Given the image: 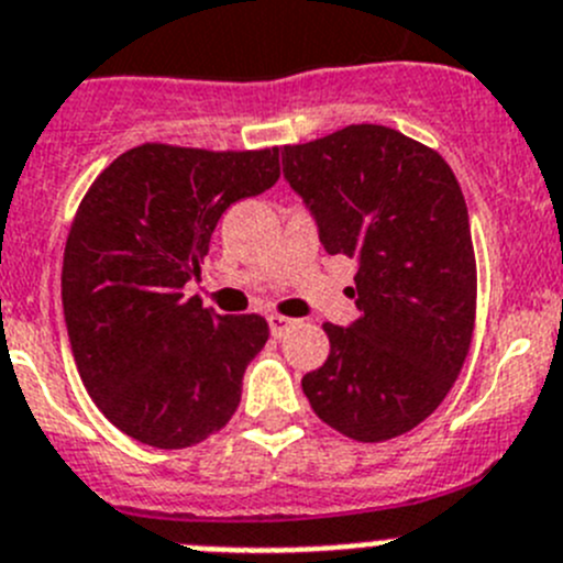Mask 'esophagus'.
Listing matches in <instances>:
<instances>
[{"label":"esophagus","mask_w":563,"mask_h":563,"mask_svg":"<svg viewBox=\"0 0 563 563\" xmlns=\"http://www.w3.org/2000/svg\"><path fill=\"white\" fill-rule=\"evenodd\" d=\"M291 324H294V319L277 317V313H272V317H269V333L275 335V339H280V335L286 333V330L291 328Z\"/></svg>","instance_id":"34e87169"}]
</instances>
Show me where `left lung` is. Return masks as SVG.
<instances>
[{
    "mask_svg": "<svg viewBox=\"0 0 563 563\" xmlns=\"http://www.w3.org/2000/svg\"><path fill=\"white\" fill-rule=\"evenodd\" d=\"M328 255L355 257L358 319L324 324L330 355L302 377L322 422L355 441L408 433L448 397L475 328L470 213L439 152L380 124L283 146Z\"/></svg>",
    "mask_w": 563,
    "mask_h": 563,
    "instance_id": "left-lung-1",
    "label": "left lung"
}]
</instances>
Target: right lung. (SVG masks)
<instances>
[{
    "label": "right lung",
    "mask_w": 563,
    "mask_h": 563,
    "mask_svg": "<svg viewBox=\"0 0 563 563\" xmlns=\"http://www.w3.org/2000/svg\"><path fill=\"white\" fill-rule=\"evenodd\" d=\"M280 177L277 146L208 152L141 144L80 202L63 255V317L99 411L157 450L194 448L230 422L269 328L183 297L233 202Z\"/></svg>",
    "instance_id": "1"
}]
</instances>
